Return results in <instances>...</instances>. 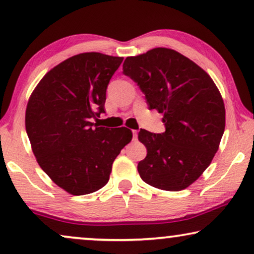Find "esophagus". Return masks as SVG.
<instances>
[{
    "mask_svg": "<svg viewBox=\"0 0 254 254\" xmlns=\"http://www.w3.org/2000/svg\"><path fill=\"white\" fill-rule=\"evenodd\" d=\"M133 136H134V140H136V138H137V130H133Z\"/></svg>",
    "mask_w": 254,
    "mask_h": 254,
    "instance_id": "esophagus-1",
    "label": "esophagus"
}]
</instances>
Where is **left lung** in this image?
Masks as SVG:
<instances>
[{
	"label": "left lung",
	"mask_w": 254,
	"mask_h": 254,
	"mask_svg": "<svg viewBox=\"0 0 254 254\" xmlns=\"http://www.w3.org/2000/svg\"><path fill=\"white\" fill-rule=\"evenodd\" d=\"M124 74L140 86L149 109L163 114L165 131L141 129L147 156L137 164L148 185L185 190L202 175L220 147L225 107L220 90L195 62L171 48L157 47L128 57Z\"/></svg>",
	"instance_id": "left-lung-1"
}]
</instances>
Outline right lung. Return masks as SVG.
Instances as JSON below:
<instances>
[{
    "label": "right lung",
    "mask_w": 254,
    "mask_h": 254,
    "mask_svg": "<svg viewBox=\"0 0 254 254\" xmlns=\"http://www.w3.org/2000/svg\"><path fill=\"white\" fill-rule=\"evenodd\" d=\"M124 59L89 52L52 68L31 93L25 128L38 164L71 195L96 192L133 137L127 127L91 123L105 112L106 88Z\"/></svg>",
    "instance_id": "right-lung-1"
}]
</instances>
